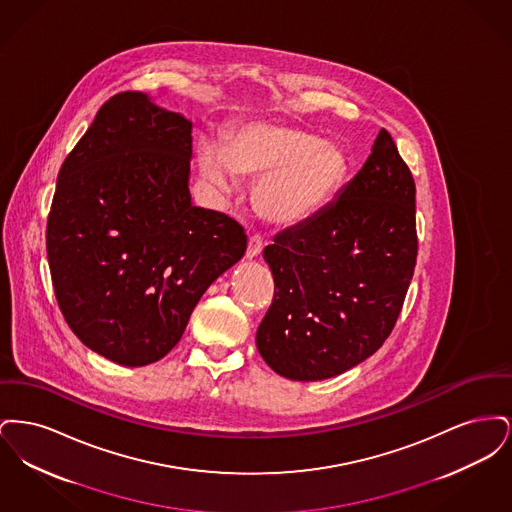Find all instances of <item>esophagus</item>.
<instances>
[{
	"mask_svg": "<svg viewBox=\"0 0 512 512\" xmlns=\"http://www.w3.org/2000/svg\"><path fill=\"white\" fill-rule=\"evenodd\" d=\"M263 251V238L261 236H251L249 242H247V251H245V257L247 259H255L259 257Z\"/></svg>",
	"mask_w": 512,
	"mask_h": 512,
	"instance_id": "1",
	"label": "esophagus"
}]
</instances>
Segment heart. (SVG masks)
Instances as JSON below:
<instances>
[{
    "label": "heart",
    "mask_w": 512,
    "mask_h": 512,
    "mask_svg": "<svg viewBox=\"0 0 512 512\" xmlns=\"http://www.w3.org/2000/svg\"><path fill=\"white\" fill-rule=\"evenodd\" d=\"M203 180L228 197L238 178L261 180L255 192L259 215L272 226H301L328 205L349 172L341 147L286 122H249L224 147L205 140L197 151Z\"/></svg>",
    "instance_id": "b5f03b06"
}]
</instances>
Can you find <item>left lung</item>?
Listing matches in <instances>:
<instances>
[{"mask_svg":"<svg viewBox=\"0 0 512 512\" xmlns=\"http://www.w3.org/2000/svg\"><path fill=\"white\" fill-rule=\"evenodd\" d=\"M416 251L413 174L382 128L336 199L263 251L274 278L255 340L265 363L297 382L363 363L397 322Z\"/></svg>","mask_w":512,"mask_h":512,"instance_id":"1","label":"left lung"}]
</instances>
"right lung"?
I'll use <instances>...</instances> for the list:
<instances>
[{
	"instance_id": "obj_1",
	"label": "right lung",
	"mask_w": 512,
	"mask_h": 512,
	"mask_svg": "<svg viewBox=\"0 0 512 512\" xmlns=\"http://www.w3.org/2000/svg\"><path fill=\"white\" fill-rule=\"evenodd\" d=\"M192 122L142 92L99 109L65 159L49 270L76 338L122 366L163 359L222 272L244 257L236 220L192 205Z\"/></svg>"
}]
</instances>
